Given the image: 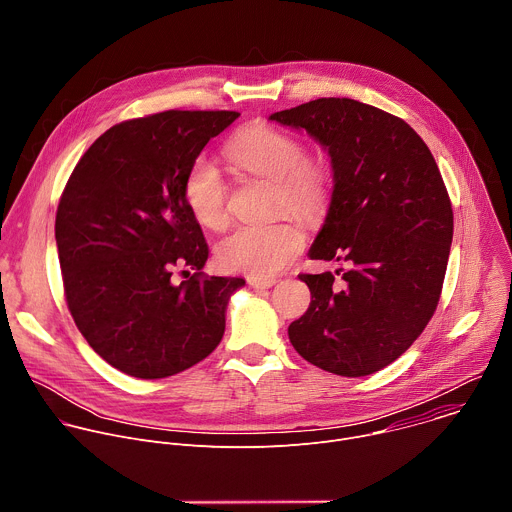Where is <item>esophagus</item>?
Wrapping results in <instances>:
<instances>
[{"instance_id":"esophagus-1","label":"esophagus","mask_w":512,"mask_h":512,"mask_svg":"<svg viewBox=\"0 0 512 512\" xmlns=\"http://www.w3.org/2000/svg\"><path fill=\"white\" fill-rule=\"evenodd\" d=\"M249 285L255 287V289H267V287L275 285V279H273V277H267V279H255V277H251V279H249Z\"/></svg>"}]
</instances>
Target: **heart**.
<instances>
[{"label":"heart","instance_id":"b5f03b06","mask_svg":"<svg viewBox=\"0 0 512 512\" xmlns=\"http://www.w3.org/2000/svg\"><path fill=\"white\" fill-rule=\"evenodd\" d=\"M229 162L255 178L273 182V210H287L302 221H318L328 210L334 176L320 158H308L300 139L265 123L239 131L225 150ZM184 202L196 221L221 231L229 221L227 184L212 162L196 158L184 176ZM304 247V235L287 218L247 225L216 245L223 269L267 279L279 273Z\"/></svg>","mask_w":512,"mask_h":512}]
</instances>
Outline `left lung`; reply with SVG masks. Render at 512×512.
I'll list each match as a JSON object with an SVG mask.
<instances>
[{"label": "left lung", "mask_w": 512, "mask_h": 512, "mask_svg": "<svg viewBox=\"0 0 512 512\" xmlns=\"http://www.w3.org/2000/svg\"><path fill=\"white\" fill-rule=\"evenodd\" d=\"M269 119L306 129L328 152L334 190L310 259L350 263L338 287L330 271L300 275L312 302L289 324V342L328 373L373 375L417 340L440 302L454 235L442 174L403 119L367 103L328 97Z\"/></svg>", "instance_id": "left-lung-1"}]
</instances>
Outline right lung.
<instances>
[{"label":"right lung","instance_id":"add662e5","mask_svg":"<svg viewBox=\"0 0 512 512\" xmlns=\"http://www.w3.org/2000/svg\"><path fill=\"white\" fill-rule=\"evenodd\" d=\"M239 115L164 111L117 123L64 186L54 235L68 310L89 346L129 377L182 373L225 334L245 279L202 273L208 245L184 202V176ZM178 266L197 273L176 286Z\"/></svg>","mask_w":512,"mask_h":512}]
</instances>
